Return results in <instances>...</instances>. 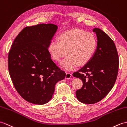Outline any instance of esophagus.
<instances>
[{"label": "esophagus", "mask_w": 127, "mask_h": 127, "mask_svg": "<svg viewBox=\"0 0 127 127\" xmlns=\"http://www.w3.org/2000/svg\"><path fill=\"white\" fill-rule=\"evenodd\" d=\"M71 77H72V74L69 73H66V76H65V78L67 79H68L71 78Z\"/></svg>", "instance_id": "obj_1"}]
</instances>
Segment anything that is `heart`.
I'll use <instances>...</instances> for the list:
<instances>
[{
  "label": "heart",
  "instance_id": "obj_1",
  "mask_svg": "<svg viewBox=\"0 0 127 127\" xmlns=\"http://www.w3.org/2000/svg\"><path fill=\"white\" fill-rule=\"evenodd\" d=\"M97 46V40L93 34L81 29H73L61 33L58 40H52L48 51L53 60L59 62L64 55L66 57L60 66L70 71L77 65L83 66L90 60Z\"/></svg>",
  "mask_w": 127,
  "mask_h": 127
}]
</instances>
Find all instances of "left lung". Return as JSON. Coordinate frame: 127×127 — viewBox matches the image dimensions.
<instances>
[{"instance_id": "1", "label": "left lung", "mask_w": 127, "mask_h": 127, "mask_svg": "<svg viewBox=\"0 0 127 127\" xmlns=\"http://www.w3.org/2000/svg\"><path fill=\"white\" fill-rule=\"evenodd\" d=\"M97 48L93 57L73 75L82 80L83 86L76 91L78 100L85 104L99 102L109 93L118 74L119 60L113 40L101 30L95 28Z\"/></svg>"}]
</instances>
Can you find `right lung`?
<instances>
[{"instance_id": "add662e5", "label": "right lung", "mask_w": 127, "mask_h": 127, "mask_svg": "<svg viewBox=\"0 0 127 127\" xmlns=\"http://www.w3.org/2000/svg\"><path fill=\"white\" fill-rule=\"evenodd\" d=\"M53 24L25 27L14 40L8 69L14 87L24 100L44 104L51 99L55 85L66 73L52 60L48 46L57 31Z\"/></svg>"}]
</instances>
